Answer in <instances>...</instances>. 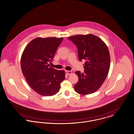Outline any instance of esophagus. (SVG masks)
<instances>
[{
    "instance_id": "esophagus-1",
    "label": "esophagus",
    "mask_w": 134,
    "mask_h": 134,
    "mask_svg": "<svg viewBox=\"0 0 134 134\" xmlns=\"http://www.w3.org/2000/svg\"><path fill=\"white\" fill-rule=\"evenodd\" d=\"M66 73L67 74V75H70L72 73V71H68V70H66L65 71Z\"/></svg>"
}]
</instances>
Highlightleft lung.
Masks as SVG:
<instances>
[{
    "instance_id": "obj_1",
    "label": "left lung",
    "mask_w": 134,
    "mask_h": 134,
    "mask_svg": "<svg viewBox=\"0 0 134 134\" xmlns=\"http://www.w3.org/2000/svg\"><path fill=\"white\" fill-rule=\"evenodd\" d=\"M68 39L76 46L79 60H85L84 72H75L79 81L74 86L75 91L82 95L95 92L101 87L109 71L110 56L107 46L92 34L73 36Z\"/></svg>"
}]
</instances>
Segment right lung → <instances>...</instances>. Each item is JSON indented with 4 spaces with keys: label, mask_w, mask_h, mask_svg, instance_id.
Wrapping results in <instances>:
<instances>
[{
    "label": "right lung",
    "mask_w": 134,
    "mask_h": 134,
    "mask_svg": "<svg viewBox=\"0 0 134 134\" xmlns=\"http://www.w3.org/2000/svg\"><path fill=\"white\" fill-rule=\"evenodd\" d=\"M63 38H37L26 46L21 58V67L27 82L35 92L42 96L57 94L65 80V72L51 67Z\"/></svg>",
    "instance_id": "1"
}]
</instances>
